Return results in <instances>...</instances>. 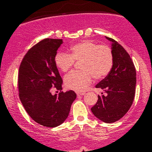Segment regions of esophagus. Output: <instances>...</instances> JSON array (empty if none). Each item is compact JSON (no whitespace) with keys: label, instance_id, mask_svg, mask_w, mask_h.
Segmentation results:
<instances>
[{"label":"esophagus","instance_id":"1","mask_svg":"<svg viewBox=\"0 0 152 152\" xmlns=\"http://www.w3.org/2000/svg\"><path fill=\"white\" fill-rule=\"evenodd\" d=\"M76 94H77V96H82L84 95L85 93L84 92H76Z\"/></svg>","mask_w":152,"mask_h":152}]
</instances>
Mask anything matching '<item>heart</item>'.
I'll return each mask as SVG.
<instances>
[{
    "label": "heart",
    "instance_id": "b5f03b06",
    "mask_svg": "<svg viewBox=\"0 0 152 152\" xmlns=\"http://www.w3.org/2000/svg\"><path fill=\"white\" fill-rule=\"evenodd\" d=\"M82 71H73L66 75L64 84L69 89L83 91L91 83L92 76L101 79L109 74L114 63L111 48L90 41H83L73 45L70 54L59 52L56 55V66L63 72L71 69L75 61H80Z\"/></svg>",
    "mask_w": 152,
    "mask_h": 152
}]
</instances>
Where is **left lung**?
Returning a JSON list of instances; mask_svg holds the SVG:
<instances>
[{"mask_svg":"<svg viewBox=\"0 0 152 152\" xmlns=\"http://www.w3.org/2000/svg\"><path fill=\"white\" fill-rule=\"evenodd\" d=\"M114 63L111 70L96 88L105 91L107 95L98 96L96 104L91 108L94 116L106 123H114L126 114L135 96L137 73L129 54L113 38ZM103 94V93H102Z\"/></svg>","mask_w":152,"mask_h":152,"instance_id":"1","label":"left lung"}]
</instances>
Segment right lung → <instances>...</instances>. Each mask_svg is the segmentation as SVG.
<instances>
[{
    "label": "right lung",
    "instance_id": "add662e5",
    "mask_svg": "<svg viewBox=\"0 0 152 152\" xmlns=\"http://www.w3.org/2000/svg\"><path fill=\"white\" fill-rule=\"evenodd\" d=\"M62 43V39L45 38L36 43L24 56L18 70L19 98L24 109L33 120L50 128L65 121L76 98L74 91H61L63 81L54 58ZM53 88L60 92L53 95Z\"/></svg>",
    "mask_w": 152,
    "mask_h": 152
}]
</instances>
